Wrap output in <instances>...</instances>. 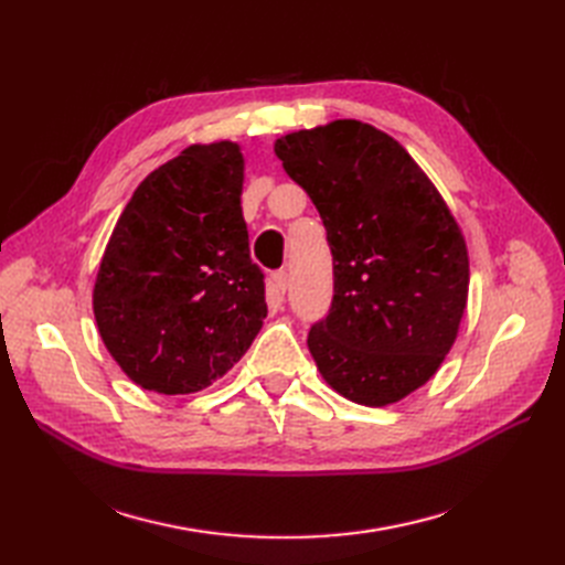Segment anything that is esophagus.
<instances>
[{"mask_svg": "<svg viewBox=\"0 0 565 565\" xmlns=\"http://www.w3.org/2000/svg\"><path fill=\"white\" fill-rule=\"evenodd\" d=\"M287 282H289V278H287V270H285V268L276 270V273H273V276H270V287H273V292H276L278 297L285 295Z\"/></svg>", "mask_w": 565, "mask_h": 565, "instance_id": "34e87169", "label": "esophagus"}]
</instances>
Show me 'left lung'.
<instances>
[{
    "label": "left lung",
    "instance_id": "8db88e82",
    "mask_svg": "<svg viewBox=\"0 0 565 565\" xmlns=\"http://www.w3.org/2000/svg\"><path fill=\"white\" fill-rule=\"evenodd\" d=\"M276 156L313 200L332 252L330 311L306 339L320 374L353 403L405 398L434 377L467 306L455 216L407 150L358 119L287 134Z\"/></svg>",
    "mask_w": 565,
    "mask_h": 565
}]
</instances>
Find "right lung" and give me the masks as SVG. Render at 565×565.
<instances>
[{
  "label": "right lung",
  "instance_id": "add662e5",
  "mask_svg": "<svg viewBox=\"0 0 565 565\" xmlns=\"http://www.w3.org/2000/svg\"><path fill=\"white\" fill-rule=\"evenodd\" d=\"M243 152L191 146L119 214L94 285L100 339L139 386L177 396L241 361L268 313L243 218Z\"/></svg>",
  "mask_w": 565,
  "mask_h": 565
}]
</instances>
